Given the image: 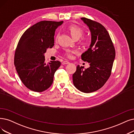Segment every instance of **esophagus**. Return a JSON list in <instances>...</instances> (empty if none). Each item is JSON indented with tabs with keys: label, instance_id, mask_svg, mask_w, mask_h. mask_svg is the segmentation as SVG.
<instances>
[{
	"label": "esophagus",
	"instance_id": "obj_1",
	"mask_svg": "<svg viewBox=\"0 0 134 134\" xmlns=\"http://www.w3.org/2000/svg\"><path fill=\"white\" fill-rule=\"evenodd\" d=\"M69 63V62H68V61H64V62H63L62 63V64H63V65H65V64H68Z\"/></svg>",
	"mask_w": 134,
	"mask_h": 134
}]
</instances>
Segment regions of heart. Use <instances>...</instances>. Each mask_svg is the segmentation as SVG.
<instances>
[{
	"label": "heart",
	"instance_id": "obj_1",
	"mask_svg": "<svg viewBox=\"0 0 134 134\" xmlns=\"http://www.w3.org/2000/svg\"><path fill=\"white\" fill-rule=\"evenodd\" d=\"M68 30L70 32L71 36H72L74 39L77 38L79 39L80 37H81L83 34V30L80 28V27L77 26L76 25H71L69 27ZM88 39L87 38H83V42H86L87 41ZM75 52L74 51H71V50H68L66 52L65 54L69 58H71L72 56V54Z\"/></svg>",
	"mask_w": 134,
	"mask_h": 134
}]
</instances>
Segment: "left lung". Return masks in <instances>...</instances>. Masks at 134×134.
<instances>
[{
	"instance_id": "1",
	"label": "left lung",
	"mask_w": 134,
	"mask_h": 134,
	"mask_svg": "<svg viewBox=\"0 0 134 134\" xmlns=\"http://www.w3.org/2000/svg\"><path fill=\"white\" fill-rule=\"evenodd\" d=\"M81 19L88 27L91 34V43L87 51L81 55L82 60L90 67H76L72 75L73 83L84 93H91L100 88L107 81L115 57V51L110 37L104 27L90 19Z\"/></svg>"
}]
</instances>
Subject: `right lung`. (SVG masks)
<instances>
[{"label":"right lung","mask_w":134,"mask_h":134,"mask_svg":"<svg viewBox=\"0 0 134 134\" xmlns=\"http://www.w3.org/2000/svg\"><path fill=\"white\" fill-rule=\"evenodd\" d=\"M63 23V21H40L27 30L19 41L14 65L21 81L31 91L43 92L53 83L61 63L51 61L46 64L44 54L54 46L55 30Z\"/></svg>","instance_id":"add662e5"}]
</instances>
